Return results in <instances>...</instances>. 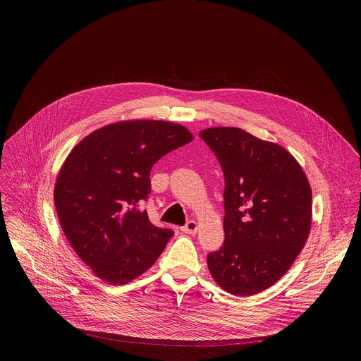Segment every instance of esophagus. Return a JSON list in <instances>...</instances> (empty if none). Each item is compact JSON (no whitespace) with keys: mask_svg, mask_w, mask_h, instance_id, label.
<instances>
[{"mask_svg":"<svg viewBox=\"0 0 361 361\" xmlns=\"http://www.w3.org/2000/svg\"><path fill=\"white\" fill-rule=\"evenodd\" d=\"M198 230V223L194 220H190L184 227H181V231L185 234H194Z\"/></svg>","mask_w":361,"mask_h":361,"instance_id":"1","label":"esophagus"}]
</instances>
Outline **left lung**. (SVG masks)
Instances as JSON below:
<instances>
[{"label": "left lung", "instance_id": "8db88e82", "mask_svg": "<svg viewBox=\"0 0 361 361\" xmlns=\"http://www.w3.org/2000/svg\"><path fill=\"white\" fill-rule=\"evenodd\" d=\"M223 169L224 244L207 255L216 283L230 294L252 295L291 267L312 228V187L281 145L235 127L198 134Z\"/></svg>", "mask_w": 361, "mask_h": 361}]
</instances>
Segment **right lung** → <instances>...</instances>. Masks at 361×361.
Wrapping results in <instances>:
<instances>
[{"label": "right lung", "mask_w": 361, "mask_h": 361, "mask_svg": "<svg viewBox=\"0 0 361 361\" xmlns=\"http://www.w3.org/2000/svg\"><path fill=\"white\" fill-rule=\"evenodd\" d=\"M192 140L176 123L130 120L101 127L68 154L54 187L61 228L92 273L113 286L147 271L173 230L159 228L140 204L151 191L149 171Z\"/></svg>", "instance_id": "right-lung-1"}]
</instances>
